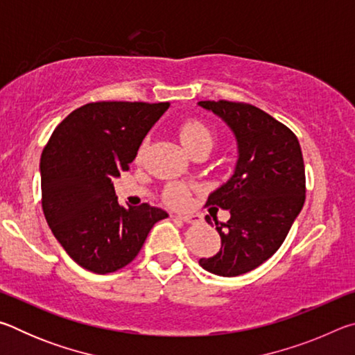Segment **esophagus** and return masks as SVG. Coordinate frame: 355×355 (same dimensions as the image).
<instances>
[{
  "label": "esophagus",
  "instance_id": "obj_1",
  "mask_svg": "<svg viewBox=\"0 0 355 355\" xmlns=\"http://www.w3.org/2000/svg\"><path fill=\"white\" fill-rule=\"evenodd\" d=\"M177 219L186 222V224H197V222H200V218L197 214H177Z\"/></svg>",
  "mask_w": 355,
  "mask_h": 355
}]
</instances>
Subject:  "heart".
Masks as SVG:
<instances>
[{
  "label": "heart",
  "mask_w": 355,
  "mask_h": 355,
  "mask_svg": "<svg viewBox=\"0 0 355 355\" xmlns=\"http://www.w3.org/2000/svg\"><path fill=\"white\" fill-rule=\"evenodd\" d=\"M178 137L189 152H194L196 148H200V147L211 148L214 144L213 130L200 119L184 120L178 128ZM188 197H189L188 189H186L183 184H178V183L169 184L164 191V200L173 207L184 205V203L188 202Z\"/></svg>",
  "instance_id": "1"
}]
</instances>
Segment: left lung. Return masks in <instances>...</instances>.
<instances>
[{
  "mask_svg": "<svg viewBox=\"0 0 355 355\" xmlns=\"http://www.w3.org/2000/svg\"><path fill=\"white\" fill-rule=\"evenodd\" d=\"M199 105L225 120L239 148L233 177L207 200V205L232 214L227 222L213 218L220 235V250L211 258H200L199 263L216 275L235 277L258 268L279 250L302 209V150L286 125L254 105L227 100ZM205 219L211 222L209 216Z\"/></svg>",
  "mask_w": 355,
  "mask_h": 355,
  "instance_id": "left-lung-1",
  "label": "left lung"
}]
</instances>
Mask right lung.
Instances as JSON below:
<instances>
[{"instance_id": "obj_1", "label": "right lung", "mask_w": 355, "mask_h": 355, "mask_svg": "<svg viewBox=\"0 0 355 355\" xmlns=\"http://www.w3.org/2000/svg\"><path fill=\"white\" fill-rule=\"evenodd\" d=\"M169 103L92 101L70 112L42 152V209L59 244L81 268L110 274L135 260L148 232L167 218L142 203L119 205L112 180Z\"/></svg>"}]
</instances>
